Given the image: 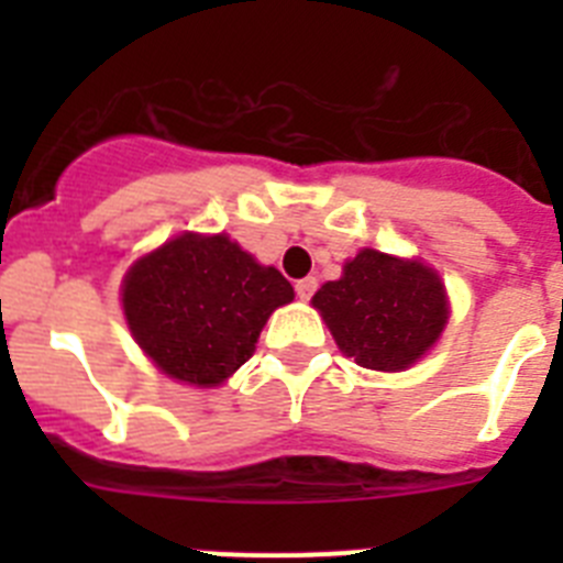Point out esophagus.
Instances as JSON below:
<instances>
[{"label": "esophagus", "mask_w": 563, "mask_h": 563, "mask_svg": "<svg viewBox=\"0 0 563 563\" xmlns=\"http://www.w3.org/2000/svg\"><path fill=\"white\" fill-rule=\"evenodd\" d=\"M316 287H318V282L312 276L301 278V282H296V296L301 298V301H310V296L316 292Z\"/></svg>", "instance_id": "34e87169"}]
</instances>
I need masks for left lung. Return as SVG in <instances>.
Listing matches in <instances>:
<instances>
[{
	"instance_id": "left-lung-1",
	"label": "left lung",
	"mask_w": 563,
	"mask_h": 563,
	"mask_svg": "<svg viewBox=\"0 0 563 563\" xmlns=\"http://www.w3.org/2000/svg\"><path fill=\"white\" fill-rule=\"evenodd\" d=\"M338 350L377 372L409 369L449 324V296L434 267L363 247L338 282L312 296Z\"/></svg>"
}]
</instances>
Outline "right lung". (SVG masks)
I'll use <instances>...</instances> for the list:
<instances>
[{
    "instance_id": "obj_1",
    "label": "right lung",
    "mask_w": 563,
    "mask_h": 563,
    "mask_svg": "<svg viewBox=\"0 0 563 563\" xmlns=\"http://www.w3.org/2000/svg\"><path fill=\"white\" fill-rule=\"evenodd\" d=\"M292 285L225 233H180L146 253L123 276V316L163 375L211 389L253 355Z\"/></svg>"
}]
</instances>
